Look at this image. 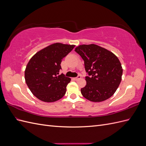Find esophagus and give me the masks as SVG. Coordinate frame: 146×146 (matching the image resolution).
<instances>
[{"label": "esophagus", "instance_id": "esophagus-1", "mask_svg": "<svg viewBox=\"0 0 146 146\" xmlns=\"http://www.w3.org/2000/svg\"><path fill=\"white\" fill-rule=\"evenodd\" d=\"M81 78V76H78V77H75V78H74V79L75 80H79V79H80Z\"/></svg>", "mask_w": 146, "mask_h": 146}]
</instances>
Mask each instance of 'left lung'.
Instances as JSON below:
<instances>
[{
    "label": "left lung",
    "mask_w": 146,
    "mask_h": 146,
    "mask_svg": "<svg viewBox=\"0 0 146 146\" xmlns=\"http://www.w3.org/2000/svg\"><path fill=\"white\" fill-rule=\"evenodd\" d=\"M84 60L88 76L86 86L81 89L84 98L94 102L109 99L117 90L123 69L113 53L98 45L83 44L75 48Z\"/></svg>",
    "instance_id": "1"
}]
</instances>
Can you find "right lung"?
I'll return each mask as SVG.
<instances>
[{
    "instance_id": "add662e5",
    "label": "right lung",
    "mask_w": 146,
    "mask_h": 146,
    "mask_svg": "<svg viewBox=\"0 0 146 146\" xmlns=\"http://www.w3.org/2000/svg\"><path fill=\"white\" fill-rule=\"evenodd\" d=\"M75 45L56 42L36 53L26 66L25 80L32 94L41 101L54 102L61 99L70 82L64 74L59 75L63 58Z\"/></svg>"
}]
</instances>
